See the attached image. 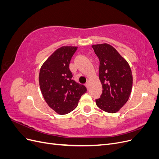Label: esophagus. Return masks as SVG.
<instances>
[{
  "mask_svg": "<svg viewBox=\"0 0 159 159\" xmlns=\"http://www.w3.org/2000/svg\"><path fill=\"white\" fill-rule=\"evenodd\" d=\"M89 85H90V84H89V82H87L85 84V86L86 87H87L88 89L89 88Z\"/></svg>",
  "mask_w": 159,
  "mask_h": 159,
  "instance_id": "1",
  "label": "esophagus"
}]
</instances>
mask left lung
<instances>
[{"label":"left lung","mask_w":159,"mask_h":159,"mask_svg":"<svg viewBox=\"0 0 159 159\" xmlns=\"http://www.w3.org/2000/svg\"><path fill=\"white\" fill-rule=\"evenodd\" d=\"M92 48L99 60V77L103 87L100 98L95 100L96 105L105 112L116 113L127 103L131 93V68L112 46L105 43Z\"/></svg>","instance_id":"1"}]
</instances>
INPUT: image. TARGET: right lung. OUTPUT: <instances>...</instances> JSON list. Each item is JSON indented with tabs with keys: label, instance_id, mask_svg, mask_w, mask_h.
<instances>
[{
	"label": "right lung",
	"instance_id": "add662e5",
	"mask_svg": "<svg viewBox=\"0 0 159 159\" xmlns=\"http://www.w3.org/2000/svg\"><path fill=\"white\" fill-rule=\"evenodd\" d=\"M78 47L62 46L57 49L42 66L39 84L46 102L60 115L75 109L81 96L87 91L84 85L72 80L69 65Z\"/></svg>",
	"mask_w": 159,
	"mask_h": 159
}]
</instances>
